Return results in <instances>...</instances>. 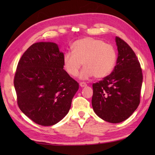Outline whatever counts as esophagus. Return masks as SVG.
I'll use <instances>...</instances> for the list:
<instances>
[{
  "instance_id": "obj_1",
  "label": "esophagus",
  "mask_w": 155,
  "mask_h": 155,
  "mask_svg": "<svg viewBox=\"0 0 155 155\" xmlns=\"http://www.w3.org/2000/svg\"><path fill=\"white\" fill-rule=\"evenodd\" d=\"M79 85L81 87H85V86H87V84H86L85 82H81L79 83Z\"/></svg>"
}]
</instances>
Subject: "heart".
I'll return each mask as SVG.
<instances>
[{"mask_svg": "<svg viewBox=\"0 0 155 155\" xmlns=\"http://www.w3.org/2000/svg\"><path fill=\"white\" fill-rule=\"evenodd\" d=\"M72 52H67L63 56V65L68 74L77 76L82 64L84 67L80 74L81 79H88L94 76L101 78L109 75L116 62V52L113 46L92 38H85L74 41Z\"/></svg>", "mask_w": 155, "mask_h": 155, "instance_id": "heart-1", "label": "heart"}]
</instances>
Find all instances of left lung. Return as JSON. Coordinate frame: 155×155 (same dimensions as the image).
Masks as SVG:
<instances>
[{"instance_id":"1","label":"left lung","mask_w":155,"mask_h":155,"mask_svg":"<svg viewBox=\"0 0 155 155\" xmlns=\"http://www.w3.org/2000/svg\"><path fill=\"white\" fill-rule=\"evenodd\" d=\"M118 55L113 72L94 83L91 104L104 121L120 123L128 118L140 103L143 75L137 57L127 43L115 38Z\"/></svg>"}]
</instances>
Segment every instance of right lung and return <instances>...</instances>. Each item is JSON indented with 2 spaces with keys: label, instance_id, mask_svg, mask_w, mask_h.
Listing matches in <instances>:
<instances>
[{
  "label": "right lung",
  "instance_id": "1",
  "mask_svg": "<svg viewBox=\"0 0 155 155\" xmlns=\"http://www.w3.org/2000/svg\"><path fill=\"white\" fill-rule=\"evenodd\" d=\"M63 56L57 44L38 42L18 62L14 80L18 105L38 124L61 121L78 90V83L64 70Z\"/></svg>",
  "mask_w": 155,
  "mask_h": 155
}]
</instances>
